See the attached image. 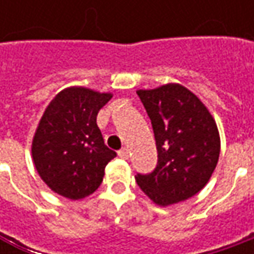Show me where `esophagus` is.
<instances>
[{
  "mask_svg": "<svg viewBox=\"0 0 254 254\" xmlns=\"http://www.w3.org/2000/svg\"><path fill=\"white\" fill-rule=\"evenodd\" d=\"M119 157L123 158V160H128V157H130V151H128V148H122L120 151H119Z\"/></svg>",
  "mask_w": 254,
  "mask_h": 254,
  "instance_id": "obj_1",
  "label": "esophagus"
}]
</instances>
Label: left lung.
<instances>
[{
  "instance_id": "obj_1",
  "label": "left lung",
  "mask_w": 254,
  "mask_h": 254,
  "mask_svg": "<svg viewBox=\"0 0 254 254\" xmlns=\"http://www.w3.org/2000/svg\"><path fill=\"white\" fill-rule=\"evenodd\" d=\"M137 94L151 120L158 164L151 174H137L135 181L155 205L190 199L208 184L219 160L216 122L198 96L180 83Z\"/></svg>"
}]
</instances>
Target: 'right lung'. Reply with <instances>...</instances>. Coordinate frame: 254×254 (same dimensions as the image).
Masks as SVG:
<instances>
[{"instance_id": "right-lung-1", "label": "right lung", "mask_w": 254, "mask_h": 254, "mask_svg": "<svg viewBox=\"0 0 254 254\" xmlns=\"http://www.w3.org/2000/svg\"><path fill=\"white\" fill-rule=\"evenodd\" d=\"M113 97L72 86L48 104L32 140V160L41 180L55 193L83 199L102 184L116 152L104 145L97 113Z\"/></svg>"}]
</instances>
